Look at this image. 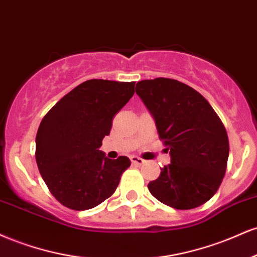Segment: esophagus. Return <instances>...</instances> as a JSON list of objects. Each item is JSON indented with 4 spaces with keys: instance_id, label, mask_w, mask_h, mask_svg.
I'll return each instance as SVG.
<instances>
[{
    "instance_id": "esophagus-1",
    "label": "esophagus",
    "mask_w": 257,
    "mask_h": 257,
    "mask_svg": "<svg viewBox=\"0 0 257 257\" xmlns=\"http://www.w3.org/2000/svg\"><path fill=\"white\" fill-rule=\"evenodd\" d=\"M131 162H132V164H134V165L141 166V165H143L146 161H144L143 159L138 158V156H131Z\"/></svg>"
}]
</instances>
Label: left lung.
<instances>
[{
	"mask_svg": "<svg viewBox=\"0 0 257 257\" xmlns=\"http://www.w3.org/2000/svg\"><path fill=\"white\" fill-rule=\"evenodd\" d=\"M136 93L171 155V164L148 184L150 194L176 209L202 206L225 176L230 146L224 123L200 92L178 80H141Z\"/></svg>",
	"mask_w": 257,
	"mask_h": 257,
	"instance_id": "8db88e82",
	"label": "left lung"
}]
</instances>
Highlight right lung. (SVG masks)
Listing matches in <instances>:
<instances>
[{"label":"right lung","instance_id":"1","mask_svg":"<svg viewBox=\"0 0 257 257\" xmlns=\"http://www.w3.org/2000/svg\"><path fill=\"white\" fill-rule=\"evenodd\" d=\"M135 81L90 79L45 114L36 136V161L48 189L73 210L98 206L114 194L128 158L99 150L113 116L135 93Z\"/></svg>","mask_w":257,"mask_h":257}]
</instances>
